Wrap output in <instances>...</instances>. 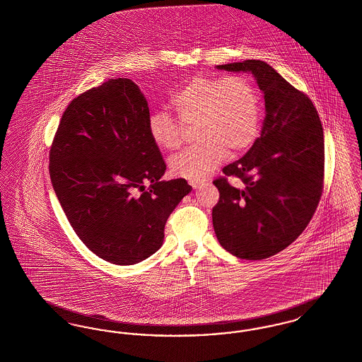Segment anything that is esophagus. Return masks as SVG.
<instances>
[{
    "mask_svg": "<svg viewBox=\"0 0 362 362\" xmlns=\"http://www.w3.org/2000/svg\"><path fill=\"white\" fill-rule=\"evenodd\" d=\"M189 186H191L194 189H201V187H202V185H204L201 180H189Z\"/></svg>",
    "mask_w": 362,
    "mask_h": 362,
    "instance_id": "34e87169",
    "label": "esophagus"
}]
</instances>
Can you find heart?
Here are the masks:
<instances>
[{"label":"heart","mask_w":362,"mask_h":362,"mask_svg":"<svg viewBox=\"0 0 362 362\" xmlns=\"http://www.w3.org/2000/svg\"><path fill=\"white\" fill-rule=\"evenodd\" d=\"M167 111H156L148 121V133L164 151H177L186 137V127L195 124V138L202 139L187 151L173 156L170 170L175 176L199 180L214 171L229 153L251 146L258 136L262 108L258 90L241 74L225 77L197 74L175 88Z\"/></svg>","instance_id":"heart-1"}]
</instances>
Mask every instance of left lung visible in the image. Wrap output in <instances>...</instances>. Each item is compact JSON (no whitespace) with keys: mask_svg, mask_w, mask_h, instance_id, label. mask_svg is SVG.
<instances>
[{"mask_svg":"<svg viewBox=\"0 0 362 362\" xmlns=\"http://www.w3.org/2000/svg\"><path fill=\"white\" fill-rule=\"evenodd\" d=\"M251 71L264 96L260 137L240 160L213 180L220 199L211 217L228 252L260 260L285 250L310 224L325 186V137L310 98L263 61L218 65ZM228 175L242 180L233 188Z\"/></svg>","mask_w":362,"mask_h":362,"instance_id":"obj_1","label":"left lung"}]
</instances>
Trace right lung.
I'll return each instance as SVG.
<instances>
[{"label":"right lung","instance_id":"obj_1","mask_svg":"<svg viewBox=\"0 0 362 362\" xmlns=\"http://www.w3.org/2000/svg\"><path fill=\"white\" fill-rule=\"evenodd\" d=\"M149 117L139 88L111 78L70 102L50 148L52 189L71 228L93 254L119 266L155 254L191 191L182 177L160 182L167 165L149 137Z\"/></svg>","mask_w":362,"mask_h":362}]
</instances>
